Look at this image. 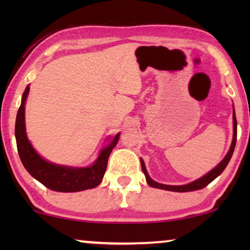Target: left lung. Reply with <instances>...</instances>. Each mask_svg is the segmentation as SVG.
Instances as JSON below:
<instances>
[{"label":"left lung","instance_id":"obj_1","mask_svg":"<svg viewBox=\"0 0 250 250\" xmlns=\"http://www.w3.org/2000/svg\"><path fill=\"white\" fill-rule=\"evenodd\" d=\"M234 107V105H232ZM232 126H234V134H232V141H231V145L229 150H228L227 154L225 158H224L221 162L218 163V166L215 167L213 170L209 171L208 173H206L204 176L200 177V179H197L195 181L191 182V183L188 184H184V185H167V184H161L159 182H155L154 180H152L149 173L146 171V164H145V161L142 159H140L141 161V168H142V172L145 173L146 175V183L149 184L151 188H160V189H166V191H172V192H180V193H183V192H192V191H197V189H201V188H204L205 186L208 185L211 181H214L216 179L217 176H219L223 173V171L225 170V167H227V164L229 163V161L231 159V155L234 153V149H235V146H236V139H237V121H236V115H235V109L232 108Z\"/></svg>","mask_w":250,"mask_h":250}]
</instances>
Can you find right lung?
<instances>
[{"mask_svg": "<svg viewBox=\"0 0 250 250\" xmlns=\"http://www.w3.org/2000/svg\"><path fill=\"white\" fill-rule=\"evenodd\" d=\"M28 92L29 84L23 92L15 122L16 145L24 167L34 179L56 192H80L98 186L104 179L109 155L118 143L120 133H117L112 140L100 150L98 158L89 167H70L50 162L39 154L27 138L25 128V104Z\"/></svg>", "mask_w": 250, "mask_h": 250, "instance_id": "right-lung-1", "label": "right lung"}]
</instances>
